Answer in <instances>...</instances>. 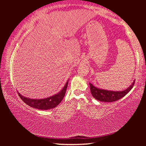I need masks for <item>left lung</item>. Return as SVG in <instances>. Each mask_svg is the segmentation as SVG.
Wrapping results in <instances>:
<instances>
[{"instance_id": "obj_1", "label": "left lung", "mask_w": 146, "mask_h": 146, "mask_svg": "<svg viewBox=\"0 0 146 146\" xmlns=\"http://www.w3.org/2000/svg\"><path fill=\"white\" fill-rule=\"evenodd\" d=\"M135 81L134 80L129 87L123 91H111L108 90H104V89L98 88L94 86L90 82V91L93 97L101 102H115L118 100L120 99L121 98L129 92L133 87Z\"/></svg>"}]
</instances>
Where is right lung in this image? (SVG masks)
<instances>
[{
  "label": "right lung",
  "instance_id": "obj_1",
  "mask_svg": "<svg viewBox=\"0 0 146 146\" xmlns=\"http://www.w3.org/2000/svg\"><path fill=\"white\" fill-rule=\"evenodd\" d=\"M68 81L69 80L66 82L63 88L58 93L55 94L51 97L42 98V99H35V98L33 99V98H27L22 95L21 93H19V91H17V92H18L19 97L23 100V102L30 107L42 110H51V109H53L57 106L61 102L62 100L63 99L64 95H65L66 89L68 87Z\"/></svg>",
  "mask_w": 146,
  "mask_h": 146
}]
</instances>
